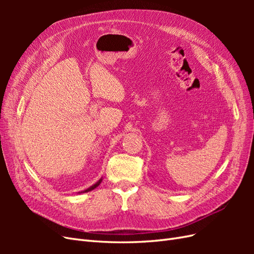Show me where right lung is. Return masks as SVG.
Masks as SVG:
<instances>
[{"instance_id": "1", "label": "right lung", "mask_w": 254, "mask_h": 254, "mask_svg": "<svg viewBox=\"0 0 254 254\" xmlns=\"http://www.w3.org/2000/svg\"><path fill=\"white\" fill-rule=\"evenodd\" d=\"M102 180L103 179H99L95 184H93V186H92V187H90L89 189H87V190H82V191H79V194L80 193H87V191H90V190H94L95 188H97L98 186H99V184H101V182H102Z\"/></svg>"}]
</instances>
